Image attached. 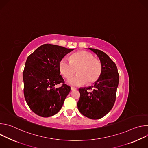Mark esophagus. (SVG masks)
I'll list each match as a JSON object with an SVG mask.
<instances>
[{"label":"esophagus","mask_w":148,"mask_h":148,"mask_svg":"<svg viewBox=\"0 0 148 148\" xmlns=\"http://www.w3.org/2000/svg\"><path fill=\"white\" fill-rule=\"evenodd\" d=\"M77 90V88H75V87H71V91H74V90Z\"/></svg>","instance_id":"esophagus-1"}]
</instances>
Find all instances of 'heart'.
Masks as SVG:
<instances>
[{
    "instance_id": "1",
    "label": "heart",
    "mask_w": 148,
    "mask_h": 148,
    "mask_svg": "<svg viewBox=\"0 0 148 148\" xmlns=\"http://www.w3.org/2000/svg\"><path fill=\"white\" fill-rule=\"evenodd\" d=\"M58 68L64 78L69 79L76 72L78 74L69 81L74 86L93 84L97 81L102 73L101 62L90 52L81 51L73 54L70 59L65 56L60 61Z\"/></svg>"
}]
</instances>
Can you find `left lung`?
<instances>
[{
	"label": "left lung",
	"mask_w": 148,
	"mask_h": 148,
	"mask_svg": "<svg viewBox=\"0 0 148 148\" xmlns=\"http://www.w3.org/2000/svg\"><path fill=\"white\" fill-rule=\"evenodd\" d=\"M89 49L99 57L102 65V73L94 86L79 89L80 97L77 107L84 116L98 119L106 115L114 106L119 83V74L115 62L106 53L98 49Z\"/></svg>",
	"instance_id": "1"
}]
</instances>
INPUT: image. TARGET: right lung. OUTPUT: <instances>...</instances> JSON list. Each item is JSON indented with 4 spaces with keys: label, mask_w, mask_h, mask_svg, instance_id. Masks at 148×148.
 Listing matches in <instances>:
<instances>
[{
    "label": "right lung",
    "mask_w": 148,
    "mask_h": 148,
    "mask_svg": "<svg viewBox=\"0 0 148 148\" xmlns=\"http://www.w3.org/2000/svg\"><path fill=\"white\" fill-rule=\"evenodd\" d=\"M73 50L45 44L29 55L23 73L24 95L30 110L42 117L56 114L61 108L71 88L64 82L58 68L60 60ZM62 83V86H54Z\"/></svg>",
    "instance_id": "1"
}]
</instances>
